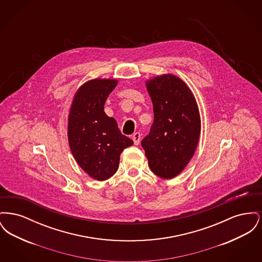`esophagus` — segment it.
Here are the masks:
<instances>
[{"label":"esophagus","mask_w":262,"mask_h":262,"mask_svg":"<svg viewBox=\"0 0 262 262\" xmlns=\"http://www.w3.org/2000/svg\"><path fill=\"white\" fill-rule=\"evenodd\" d=\"M140 138H141V135L139 133H135L134 136H133V139H134V142L136 145L139 144V141H140Z\"/></svg>","instance_id":"obj_1"}]
</instances>
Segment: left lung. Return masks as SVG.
<instances>
[{"mask_svg":"<svg viewBox=\"0 0 262 262\" xmlns=\"http://www.w3.org/2000/svg\"><path fill=\"white\" fill-rule=\"evenodd\" d=\"M154 121L141 140L151 171L163 179L180 174L193 156L200 135L195 99L187 84L173 75L146 82Z\"/></svg>","mask_w":262,"mask_h":262,"instance_id":"8db88e82","label":"left lung"}]
</instances>
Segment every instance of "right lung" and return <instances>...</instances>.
I'll list each match as a JSON object with an SVG mask.
<instances>
[{"label": "right lung", "mask_w": 262, "mask_h": 262, "mask_svg": "<svg viewBox=\"0 0 262 262\" xmlns=\"http://www.w3.org/2000/svg\"><path fill=\"white\" fill-rule=\"evenodd\" d=\"M116 79H93L75 94L69 116V143L78 165L91 178L105 181L119 168L123 150L134 141L122 135L104 104L117 85Z\"/></svg>", "instance_id": "add662e5"}]
</instances>
